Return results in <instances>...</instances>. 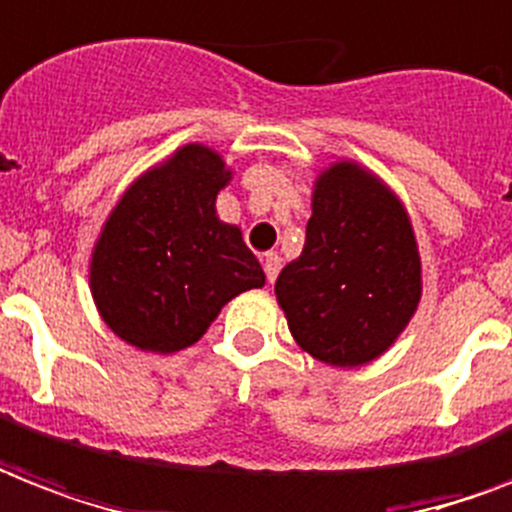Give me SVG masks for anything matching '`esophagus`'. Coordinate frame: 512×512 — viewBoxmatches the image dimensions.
I'll list each match as a JSON object with an SVG mask.
<instances>
[{"instance_id": "esophagus-1", "label": "esophagus", "mask_w": 512, "mask_h": 512, "mask_svg": "<svg viewBox=\"0 0 512 512\" xmlns=\"http://www.w3.org/2000/svg\"><path fill=\"white\" fill-rule=\"evenodd\" d=\"M263 268L265 276H268V284H273L278 276V270H281V257H278L276 252H268V255L263 257Z\"/></svg>"}]
</instances>
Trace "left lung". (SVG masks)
<instances>
[{
	"mask_svg": "<svg viewBox=\"0 0 512 512\" xmlns=\"http://www.w3.org/2000/svg\"><path fill=\"white\" fill-rule=\"evenodd\" d=\"M421 292V255L400 197L352 160L321 170L302 255L276 281L294 342L326 365L360 368L397 342Z\"/></svg>",
	"mask_w": 512,
	"mask_h": 512,
	"instance_id": "left-lung-1",
	"label": "left lung"
}]
</instances>
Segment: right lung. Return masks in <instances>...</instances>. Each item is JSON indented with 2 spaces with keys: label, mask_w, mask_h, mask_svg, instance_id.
<instances>
[{
  "label": "right lung",
  "mask_w": 512,
  "mask_h": 512,
  "mask_svg": "<svg viewBox=\"0 0 512 512\" xmlns=\"http://www.w3.org/2000/svg\"><path fill=\"white\" fill-rule=\"evenodd\" d=\"M231 176L215 149L184 144L107 215L91 252V297L112 334L136 350H186L226 302L265 286L242 228L215 213Z\"/></svg>",
  "instance_id": "add662e5"
}]
</instances>
